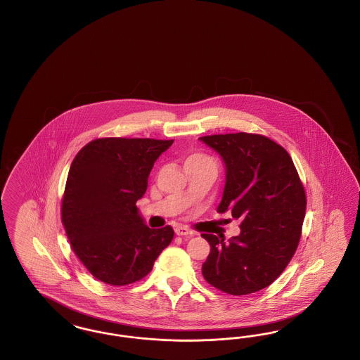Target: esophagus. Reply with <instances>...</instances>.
I'll return each instance as SVG.
<instances>
[{"label": "esophagus", "instance_id": "1", "mask_svg": "<svg viewBox=\"0 0 360 360\" xmlns=\"http://www.w3.org/2000/svg\"><path fill=\"white\" fill-rule=\"evenodd\" d=\"M175 233L178 236H193L194 235V232L191 229H188V226H182V225L175 228Z\"/></svg>", "mask_w": 360, "mask_h": 360}]
</instances>
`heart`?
Wrapping results in <instances>:
<instances>
[{
    "instance_id": "1",
    "label": "heart",
    "mask_w": 360,
    "mask_h": 360,
    "mask_svg": "<svg viewBox=\"0 0 360 360\" xmlns=\"http://www.w3.org/2000/svg\"><path fill=\"white\" fill-rule=\"evenodd\" d=\"M186 162H214L210 156L201 153H194V154L188 155L186 158Z\"/></svg>"
}]
</instances>
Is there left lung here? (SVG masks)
Segmentation results:
<instances>
[{"mask_svg":"<svg viewBox=\"0 0 360 360\" xmlns=\"http://www.w3.org/2000/svg\"><path fill=\"white\" fill-rule=\"evenodd\" d=\"M221 155L226 169L219 213L240 220L239 236L202 233L210 252L202 264L206 282L232 295L271 285L289 264L302 233L307 194L289 153L257 134L200 137Z\"/></svg>","mask_w":360,"mask_h":360,"instance_id":"left-lung-1","label":"left lung"}]
</instances>
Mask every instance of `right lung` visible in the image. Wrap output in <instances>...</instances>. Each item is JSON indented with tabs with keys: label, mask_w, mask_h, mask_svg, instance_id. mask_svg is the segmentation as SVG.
<instances>
[{
	"label": "right lung",
	"mask_w": 360,
	"mask_h": 360,
	"mask_svg": "<svg viewBox=\"0 0 360 360\" xmlns=\"http://www.w3.org/2000/svg\"><path fill=\"white\" fill-rule=\"evenodd\" d=\"M174 140L101 137L75 155L62 198V224L86 270L112 286H125L153 270L174 229L147 226L136 201L159 155Z\"/></svg>",
	"instance_id": "add662e5"
}]
</instances>
